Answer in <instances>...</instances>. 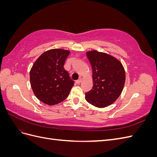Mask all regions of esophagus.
I'll return each mask as SVG.
<instances>
[{
	"instance_id": "obj_1",
	"label": "esophagus",
	"mask_w": 157,
	"mask_h": 157,
	"mask_svg": "<svg viewBox=\"0 0 157 157\" xmlns=\"http://www.w3.org/2000/svg\"><path fill=\"white\" fill-rule=\"evenodd\" d=\"M81 81H82V78H80L78 80H76V83H77V84H80V82H81Z\"/></svg>"
}]
</instances>
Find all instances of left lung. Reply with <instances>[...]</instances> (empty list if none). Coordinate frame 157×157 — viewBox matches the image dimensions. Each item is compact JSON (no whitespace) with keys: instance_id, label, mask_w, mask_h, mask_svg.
Listing matches in <instances>:
<instances>
[{"instance_id":"8db88e82","label":"left lung","mask_w":157,"mask_h":157,"mask_svg":"<svg viewBox=\"0 0 157 157\" xmlns=\"http://www.w3.org/2000/svg\"><path fill=\"white\" fill-rule=\"evenodd\" d=\"M92 69L93 87L85 93L86 101L95 107L111 105L121 94L125 83V71L115 57L92 50L86 52Z\"/></svg>"}]
</instances>
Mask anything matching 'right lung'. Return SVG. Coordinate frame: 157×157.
I'll return each mask as SVG.
<instances>
[{
  "mask_svg": "<svg viewBox=\"0 0 157 157\" xmlns=\"http://www.w3.org/2000/svg\"><path fill=\"white\" fill-rule=\"evenodd\" d=\"M70 51L52 49L41 54L30 71L33 93L40 101L54 105L67 98L74 81L64 69Z\"/></svg>",
  "mask_w": 157,
  "mask_h": 157,
  "instance_id": "obj_1",
  "label": "right lung"
}]
</instances>
